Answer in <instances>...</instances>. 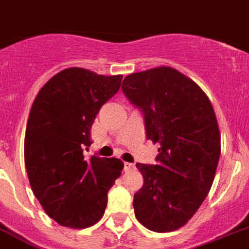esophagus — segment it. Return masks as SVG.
Returning a JSON list of instances; mask_svg holds the SVG:
<instances>
[{
	"label": "esophagus",
	"mask_w": 249,
	"mask_h": 249,
	"mask_svg": "<svg viewBox=\"0 0 249 249\" xmlns=\"http://www.w3.org/2000/svg\"><path fill=\"white\" fill-rule=\"evenodd\" d=\"M133 168H134V164L129 163V162H125V163H124V170L125 171H130V170H133Z\"/></svg>",
	"instance_id": "esophagus-1"
}]
</instances>
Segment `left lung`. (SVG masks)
<instances>
[{
    "label": "left lung",
    "instance_id": "obj_1",
    "mask_svg": "<svg viewBox=\"0 0 249 249\" xmlns=\"http://www.w3.org/2000/svg\"><path fill=\"white\" fill-rule=\"evenodd\" d=\"M144 116L147 139L160 144L157 164L137 163L144 183L134 213L149 231H176L208 196L220 157L212 102L199 86L171 67L129 74L121 85Z\"/></svg>",
    "mask_w": 249,
    "mask_h": 249
}]
</instances>
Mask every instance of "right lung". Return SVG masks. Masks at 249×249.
Returning <instances> with one entry per match:
<instances>
[{
	"instance_id": "right-lung-1",
	"label": "right lung",
	"mask_w": 249,
	"mask_h": 249,
	"mask_svg": "<svg viewBox=\"0 0 249 249\" xmlns=\"http://www.w3.org/2000/svg\"><path fill=\"white\" fill-rule=\"evenodd\" d=\"M123 76L67 68L35 97L25 133V167L34 195L50 218L83 229L102 218L107 192L120 177L118 158H86L91 126L102 105L120 89Z\"/></svg>"
}]
</instances>
